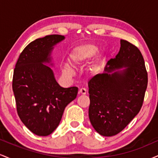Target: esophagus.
<instances>
[{"label": "esophagus", "mask_w": 158, "mask_h": 158, "mask_svg": "<svg viewBox=\"0 0 158 158\" xmlns=\"http://www.w3.org/2000/svg\"><path fill=\"white\" fill-rule=\"evenodd\" d=\"M79 94H81V95H85L87 94V90L84 88H81L79 90Z\"/></svg>", "instance_id": "obj_1"}]
</instances>
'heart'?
<instances>
[{"mask_svg":"<svg viewBox=\"0 0 158 158\" xmlns=\"http://www.w3.org/2000/svg\"><path fill=\"white\" fill-rule=\"evenodd\" d=\"M99 47L94 43H85L74 47L68 54V61L69 64L73 68H78L81 66L95 55ZM102 56L99 54L97 56V61L92 65V70L97 68L98 63L102 61ZM62 72L67 76H70L72 74V70L67 65L62 68Z\"/></svg>","mask_w":158,"mask_h":158,"instance_id":"b5f03b06","label":"heart"}]
</instances>
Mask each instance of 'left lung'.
I'll return each mask as SVG.
<instances>
[{"instance_id":"8db88e82","label":"left lung","mask_w":158,"mask_h":158,"mask_svg":"<svg viewBox=\"0 0 158 158\" xmlns=\"http://www.w3.org/2000/svg\"><path fill=\"white\" fill-rule=\"evenodd\" d=\"M123 67L126 68L112 73ZM147 85L142 53L131 43L121 39L118 54L108 61L105 73L88 81V115L94 129L105 137L122 131L140 110Z\"/></svg>"}]
</instances>
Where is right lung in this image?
<instances>
[{"label": "right lung", "mask_w": 158, "mask_h": 158, "mask_svg": "<svg viewBox=\"0 0 158 158\" xmlns=\"http://www.w3.org/2000/svg\"><path fill=\"white\" fill-rule=\"evenodd\" d=\"M64 39V35H50L30 42L20 54L14 70L12 90L18 114L38 136L53 132L65 107L77 96L78 88L61 87L52 69L43 64L51 61L53 46Z\"/></svg>", "instance_id": "right-lung-1"}]
</instances>
